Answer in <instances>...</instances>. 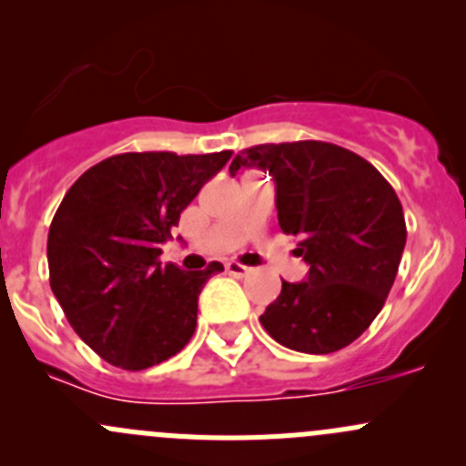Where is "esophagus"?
Returning a JSON list of instances; mask_svg holds the SVG:
<instances>
[{
  "label": "esophagus",
  "instance_id": "1",
  "mask_svg": "<svg viewBox=\"0 0 466 466\" xmlns=\"http://www.w3.org/2000/svg\"><path fill=\"white\" fill-rule=\"evenodd\" d=\"M225 270H228L232 277H248L252 272V268L243 266V263L238 261H228L225 263Z\"/></svg>",
  "mask_w": 466,
  "mask_h": 466
}]
</instances>
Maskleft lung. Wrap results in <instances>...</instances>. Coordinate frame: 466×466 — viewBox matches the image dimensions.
Wrapping results in <instances>:
<instances>
[{
	"label": "left lung",
	"instance_id": "left-lung-1",
	"mask_svg": "<svg viewBox=\"0 0 466 466\" xmlns=\"http://www.w3.org/2000/svg\"><path fill=\"white\" fill-rule=\"evenodd\" d=\"M268 171L277 189V218L299 238L307 281H281L259 318L279 345L331 354L351 345L383 309L397 277L406 220L390 182L360 155L316 142L259 144L232 159Z\"/></svg>",
	"mask_w": 466,
	"mask_h": 466
}]
</instances>
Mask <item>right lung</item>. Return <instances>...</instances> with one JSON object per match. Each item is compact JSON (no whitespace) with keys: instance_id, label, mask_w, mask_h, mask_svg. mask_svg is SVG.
<instances>
[{"instance_id":"obj_1","label":"right lung","mask_w":466,"mask_h":466,"mask_svg":"<svg viewBox=\"0 0 466 466\" xmlns=\"http://www.w3.org/2000/svg\"><path fill=\"white\" fill-rule=\"evenodd\" d=\"M229 157L112 155L65 194L46 238L51 290L81 340L115 368H153L194 336L198 295L223 263L185 272L162 266L159 246Z\"/></svg>"}]
</instances>
